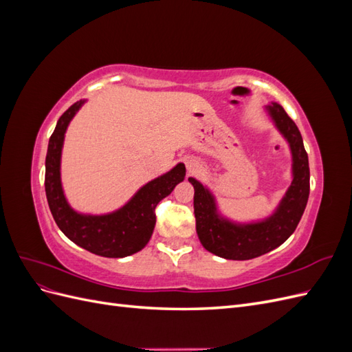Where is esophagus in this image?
<instances>
[{"label":"esophagus","instance_id":"34e87169","mask_svg":"<svg viewBox=\"0 0 352 352\" xmlns=\"http://www.w3.org/2000/svg\"><path fill=\"white\" fill-rule=\"evenodd\" d=\"M186 168H188L189 173H194V172H197L198 164L194 163V162H188V163H186Z\"/></svg>","mask_w":352,"mask_h":352}]
</instances>
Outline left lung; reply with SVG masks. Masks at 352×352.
<instances>
[{
	"label": "left lung",
	"mask_w": 352,
	"mask_h": 352,
	"mask_svg": "<svg viewBox=\"0 0 352 352\" xmlns=\"http://www.w3.org/2000/svg\"><path fill=\"white\" fill-rule=\"evenodd\" d=\"M273 126L283 136L291 151V185L269 216L238 221L225 216L212 190L195 177L194 212L199 242L207 251L226 260H251L278 248L300 223L310 195V167L302 136L295 122L278 102L264 105Z\"/></svg>",
	"instance_id": "obj_1"
}]
</instances>
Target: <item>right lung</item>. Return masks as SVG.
I'll use <instances>...</instances> for the list:
<instances>
[{
  "label": "right lung",
  "mask_w": 352,
  "mask_h": 352,
  "mask_svg": "<svg viewBox=\"0 0 352 352\" xmlns=\"http://www.w3.org/2000/svg\"><path fill=\"white\" fill-rule=\"evenodd\" d=\"M87 100L74 102L63 114L52 132L45 158V194L51 214L65 235L80 248L109 258H123L141 251L155 226L154 210L175 186L184 182L186 168L177 163L164 175L141 186L124 206L104 214H89L74 210L61 184V153L65 135L73 117Z\"/></svg>",
  "instance_id": "add662e5"
}]
</instances>
